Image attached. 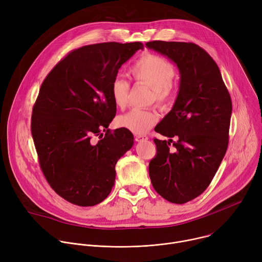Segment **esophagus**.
Returning a JSON list of instances; mask_svg holds the SVG:
<instances>
[{"label":"esophagus","mask_w":262,"mask_h":262,"mask_svg":"<svg viewBox=\"0 0 262 262\" xmlns=\"http://www.w3.org/2000/svg\"><path fill=\"white\" fill-rule=\"evenodd\" d=\"M135 139H136L137 142H142V141L148 140V137L145 136V135H137V136L135 137Z\"/></svg>","instance_id":"obj_1"}]
</instances>
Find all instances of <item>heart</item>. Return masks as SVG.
Listing matches in <instances>:
<instances>
[{
  "label": "heart",
  "instance_id": "1",
  "mask_svg": "<svg viewBox=\"0 0 262 262\" xmlns=\"http://www.w3.org/2000/svg\"><path fill=\"white\" fill-rule=\"evenodd\" d=\"M130 73L135 80L152 88V100L160 104H166L171 100L174 94L172 80L175 68L169 61L158 55L144 54L135 62ZM110 91L114 103L120 108L125 107L128 101L129 83L121 77H116L112 81ZM158 118L156 110L133 108L117 118V124L134 134L142 135L154 126Z\"/></svg>",
  "mask_w": 262,
  "mask_h": 262
}]
</instances>
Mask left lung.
<instances>
[{
    "label": "left lung",
    "instance_id": "left-lung-1",
    "mask_svg": "<svg viewBox=\"0 0 262 262\" xmlns=\"http://www.w3.org/2000/svg\"><path fill=\"white\" fill-rule=\"evenodd\" d=\"M146 47L171 60L179 70L172 110L155 130L157 156L149 163L152 186L176 204L201 195L211 182L228 147L232 103L213 59L191 42L150 41ZM174 148L169 149L171 138Z\"/></svg>",
    "mask_w": 262,
    "mask_h": 262
}]
</instances>
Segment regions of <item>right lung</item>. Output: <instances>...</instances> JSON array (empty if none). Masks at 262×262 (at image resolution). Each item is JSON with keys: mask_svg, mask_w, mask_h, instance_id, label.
Returning a JSON list of instances; mask_svg holds the SVG:
<instances>
[{"mask_svg": "<svg viewBox=\"0 0 262 262\" xmlns=\"http://www.w3.org/2000/svg\"><path fill=\"white\" fill-rule=\"evenodd\" d=\"M143 49L142 42L82 47L60 61L41 85L32 137L48 182L72 204L103 201L115 184L116 163L134 145L128 129H107L116 115L110 87L122 64Z\"/></svg>", "mask_w": 262, "mask_h": 262, "instance_id": "right-lung-1", "label": "right lung"}]
</instances>
